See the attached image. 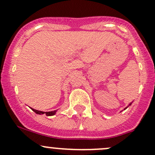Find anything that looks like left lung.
<instances>
[{
    "label": "left lung",
    "mask_w": 155,
    "mask_h": 155,
    "mask_svg": "<svg viewBox=\"0 0 155 155\" xmlns=\"http://www.w3.org/2000/svg\"><path fill=\"white\" fill-rule=\"evenodd\" d=\"M132 103H133V102H131V103H130V104H129V106H130V105H131V104H132ZM129 106H128V107H129ZM128 107H127L126 108H124V109H127V108Z\"/></svg>",
    "instance_id": "left-lung-1"
}]
</instances>
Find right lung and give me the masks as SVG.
Returning a JSON list of instances; mask_svg holds the SVG:
<instances>
[{"label":"right lung","instance_id":"add662e5","mask_svg":"<svg viewBox=\"0 0 155 155\" xmlns=\"http://www.w3.org/2000/svg\"><path fill=\"white\" fill-rule=\"evenodd\" d=\"M31 109H32L33 111H34L35 113L38 114V115H42V114H46L47 116H51V115H54V114L56 113V112H57V110H54V111H51V112H42V111H39V110H37V109H32V108H31Z\"/></svg>","mask_w":155,"mask_h":155}]
</instances>
